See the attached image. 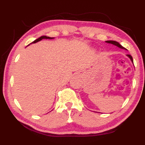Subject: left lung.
<instances>
[{
  "label": "left lung",
  "mask_w": 145,
  "mask_h": 145,
  "mask_svg": "<svg viewBox=\"0 0 145 145\" xmlns=\"http://www.w3.org/2000/svg\"><path fill=\"white\" fill-rule=\"evenodd\" d=\"M105 42L107 43L112 44V45H115V46H118V47L120 48H122V49H124V50H127V49H126L125 48H124L123 46H121V45H120V44L118 42H117V41H116L109 40V41H105ZM127 57H128L130 59H131V61H132V63H133V59H132V56H131V55H129V54H127Z\"/></svg>",
  "instance_id": "8db88e82"
}]
</instances>
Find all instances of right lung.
Masks as SVG:
<instances>
[{"instance_id":"obj_1","label":"right lung","mask_w":145,"mask_h":145,"mask_svg":"<svg viewBox=\"0 0 145 145\" xmlns=\"http://www.w3.org/2000/svg\"><path fill=\"white\" fill-rule=\"evenodd\" d=\"M54 38L48 37V36H41V37H40V38H39L36 39V40H34V41H33V42L31 43L30 44H32V43H37V42H38V41H41V40H42L43 39H49V40H52V39H54ZM30 44H29V45H30ZM29 45H28L27 46H29Z\"/></svg>"}]
</instances>
